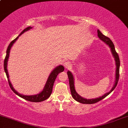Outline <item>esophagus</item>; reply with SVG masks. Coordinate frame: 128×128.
Wrapping results in <instances>:
<instances>
[{"label":"esophagus","instance_id":"34e87169","mask_svg":"<svg viewBox=\"0 0 128 128\" xmlns=\"http://www.w3.org/2000/svg\"><path fill=\"white\" fill-rule=\"evenodd\" d=\"M63 66H64L65 68L67 69H69L72 67V64L70 62H68V61H64L63 62Z\"/></svg>","mask_w":128,"mask_h":128}]
</instances>
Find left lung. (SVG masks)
Returning <instances> with one entry per match:
<instances>
[{
    "label": "left lung",
    "mask_w": 128,
    "mask_h": 128,
    "mask_svg": "<svg viewBox=\"0 0 128 128\" xmlns=\"http://www.w3.org/2000/svg\"><path fill=\"white\" fill-rule=\"evenodd\" d=\"M98 36H99V38L100 40H102L103 42H105L106 44H107L108 46L110 47V48L111 49V52L112 53V55L113 57L114 58L116 61V79H115V82H114V86H113L112 88H111V90L109 92H106L105 94H104L103 96L99 97V98H94V99H85V98H82L78 94V92H76L75 87H74V76H73L72 73L70 71L67 72V75H68V78L69 79V85H70V92H71L72 96L73 98L75 100L78 101V102L81 103V104H95V103L99 102V101L103 99L106 97L108 94H110L111 92L114 90V88L117 86V83H118V80L119 79V68H120V60L119 57H118V54L116 52L115 48H114V45L113 44L112 41L110 40L108 37L105 36L104 35H103L100 30L98 29Z\"/></svg>",
    "instance_id": "left-lung-1"
}]
</instances>
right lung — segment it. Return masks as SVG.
<instances>
[{
	"instance_id": "obj_1",
	"label": "right lung",
	"mask_w": 128,
	"mask_h": 128,
	"mask_svg": "<svg viewBox=\"0 0 128 128\" xmlns=\"http://www.w3.org/2000/svg\"><path fill=\"white\" fill-rule=\"evenodd\" d=\"M32 28V27H30V26H29V27L26 28V29H24V30L20 33V34L16 38H15L14 40L12 41V42H10V44H9L8 47V49L6 50V55L5 60H4V70H5L7 78H8V83L10 86V88H11V90H12V92H14V93H16V94L18 95V96H20V98H23V99H25L26 100L30 101V102H42V101H44L45 100H46L47 99H48V98L50 97V96L51 94H52V88H53V86H54V82H55V79L56 78L57 75H58L60 73L64 71V67L61 65L56 66V67L55 68L52 70V72L50 73V74H49V77H48V80H47L46 81V83L45 86H44V88L42 92H39L38 94H36L30 95V96H29V95L22 94L18 93V92L14 88L12 84H11V81H10V80L8 69H7V64H8V58H9V56H10V50H11V48H12V45L14 44V42L17 41V40L19 36H21L22 34H23L24 32L30 30V29Z\"/></svg>"
}]
</instances>
